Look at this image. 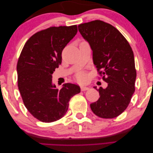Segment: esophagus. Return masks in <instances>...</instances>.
I'll return each instance as SVG.
<instances>
[{"instance_id":"esophagus-1","label":"esophagus","mask_w":153,"mask_h":153,"mask_svg":"<svg viewBox=\"0 0 153 153\" xmlns=\"http://www.w3.org/2000/svg\"><path fill=\"white\" fill-rule=\"evenodd\" d=\"M80 89H81L82 91H85L89 90V87H85V86H81Z\"/></svg>"}]
</instances>
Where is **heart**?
<instances>
[{
  "mask_svg": "<svg viewBox=\"0 0 153 153\" xmlns=\"http://www.w3.org/2000/svg\"><path fill=\"white\" fill-rule=\"evenodd\" d=\"M76 80L79 82H84L85 80V75H84V73H78V75L76 76Z\"/></svg>",
  "mask_w": 153,
  "mask_h": 153,
  "instance_id": "obj_1",
  "label": "heart"
}]
</instances>
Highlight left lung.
Segmentation results:
<instances>
[{
    "label": "left lung",
    "instance_id": "obj_1",
    "mask_svg": "<svg viewBox=\"0 0 153 153\" xmlns=\"http://www.w3.org/2000/svg\"><path fill=\"white\" fill-rule=\"evenodd\" d=\"M78 30L92 51L97 71L108 84L97 89L98 100L90 105L101 118L117 117L126 109L135 92L137 72L131 47L115 27L101 20L80 24Z\"/></svg>",
    "mask_w": 153,
    "mask_h": 153
}]
</instances>
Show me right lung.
Wrapping results in <instances>:
<instances>
[{
    "label": "right lung",
    "mask_w": 153,
    "mask_h": 153,
    "mask_svg": "<svg viewBox=\"0 0 153 153\" xmlns=\"http://www.w3.org/2000/svg\"><path fill=\"white\" fill-rule=\"evenodd\" d=\"M78 31L76 25L51 27L27 40L17 63L18 87L27 110L39 121L51 123L66 114L69 101L80 87L52 84V74L62 62V52Z\"/></svg>",
    "instance_id": "right-lung-1"
}]
</instances>
